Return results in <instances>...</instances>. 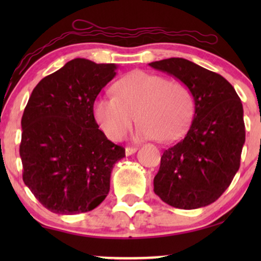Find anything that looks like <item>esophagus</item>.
I'll use <instances>...</instances> for the list:
<instances>
[{"label": "esophagus", "instance_id": "34e87169", "mask_svg": "<svg viewBox=\"0 0 261 261\" xmlns=\"http://www.w3.org/2000/svg\"><path fill=\"white\" fill-rule=\"evenodd\" d=\"M137 151H138L137 147H126V149H124V152H126V155L134 154V153Z\"/></svg>", "mask_w": 261, "mask_h": 261}]
</instances>
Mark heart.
<instances>
[{"label": "heart", "mask_w": 261, "mask_h": 261, "mask_svg": "<svg viewBox=\"0 0 261 261\" xmlns=\"http://www.w3.org/2000/svg\"><path fill=\"white\" fill-rule=\"evenodd\" d=\"M114 96L95 99L92 113L107 138L123 139L137 116L135 139L170 142L179 138L194 113L191 92L179 81L135 70L114 84Z\"/></svg>", "instance_id": "heart-1"}]
</instances>
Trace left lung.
Instances as JSON below:
<instances>
[{
  "instance_id": "obj_1",
  "label": "left lung",
  "mask_w": 261,
  "mask_h": 261,
  "mask_svg": "<svg viewBox=\"0 0 261 261\" xmlns=\"http://www.w3.org/2000/svg\"><path fill=\"white\" fill-rule=\"evenodd\" d=\"M148 65L181 82L195 105L188 133L163 153L154 192L174 208L212 204L240 167L246 135L241 99L221 74L188 59L169 58Z\"/></svg>"
}]
</instances>
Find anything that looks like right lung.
<instances>
[{"mask_svg":"<svg viewBox=\"0 0 261 261\" xmlns=\"http://www.w3.org/2000/svg\"><path fill=\"white\" fill-rule=\"evenodd\" d=\"M116 70L115 64L76 58L32 91L21 120L22 178L49 212H90L108 195L124 148L98 129L92 105Z\"/></svg>","mask_w":261,"mask_h":261,"instance_id":"add662e5","label":"right lung"}]
</instances>
